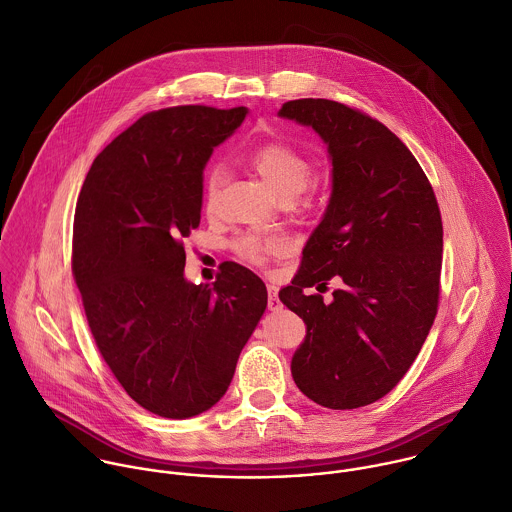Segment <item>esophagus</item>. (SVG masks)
Here are the masks:
<instances>
[{
    "instance_id": "1",
    "label": "esophagus",
    "mask_w": 512,
    "mask_h": 512,
    "mask_svg": "<svg viewBox=\"0 0 512 512\" xmlns=\"http://www.w3.org/2000/svg\"><path fill=\"white\" fill-rule=\"evenodd\" d=\"M267 293H269V309L271 311L281 309V301L277 299V287L275 285H267Z\"/></svg>"
}]
</instances>
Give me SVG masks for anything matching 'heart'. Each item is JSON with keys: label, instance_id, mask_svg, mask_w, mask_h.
<instances>
[{"label": "heart", "instance_id": "obj_1", "mask_svg": "<svg viewBox=\"0 0 512 512\" xmlns=\"http://www.w3.org/2000/svg\"><path fill=\"white\" fill-rule=\"evenodd\" d=\"M249 167L283 199L291 201L303 193L311 181L313 167L311 161L293 145L271 139L255 145L247 153ZM223 181V171L213 167L205 177V201L215 203ZM235 251L241 259L261 265L271 255H281L285 251V241L279 237H265L257 233H247L235 241Z\"/></svg>", "mask_w": 512, "mask_h": 512}]
</instances>
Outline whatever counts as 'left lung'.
<instances>
[{"instance_id": "left-lung-1", "label": "left lung", "mask_w": 512, "mask_h": 512, "mask_svg": "<svg viewBox=\"0 0 512 512\" xmlns=\"http://www.w3.org/2000/svg\"><path fill=\"white\" fill-rule=\"evenodd\" d=\"M281 117L329 147L333 191L297 275L279 291L307 325L291 361L297 387L327 409L385 397L411 369L437 315L443 221L407 145L381 121L331 99H293ZM338 283L334 301L305 296Z\"/></svg>"}]
</instances>
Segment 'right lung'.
<instances>
[{
    "label": "right lung",
    "instance_id": "1",
    "mask_svg": "<svg viewBox=\"0 0 512 512\" xmlns=\"http://www.w3.org/2000/svg\"><path fill=\"white\" fill-rule=\"evenodd\" d=\"M247 107L149 111L93 161L73 219L71 271L95 345L143 409L189 419L229 389L267 307L265 283L223 263L213 285L183 277L203 169Z\"/></svg>",
    "mask_w": 512,
    "mask_h": 512
}]
</instances>
